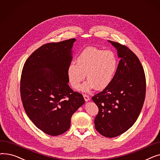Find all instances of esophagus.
I'll list each match as a JSON object with an SVG mask.
<instances>
[{"mask_svg": "<svg viewBox=\"0 0 160 160\" xmlns=\"http://www.w3.org/2000/svg\"><path fill=\"white\" fill-rule=\"evenodd\" d=\"M83 98H84V100H86V102H88V101H89V100H90V97H89V96H88V95H83Z\"/></svg>", "mask_w": 160, "mask_h": 160, "instance_id": "obj_1", "label": "esophagus"}]
</instances>
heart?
Instances as JSON below:
<instances>
[{"mask_svg":"<svg viewBox=\"0 0 160 160\" xmlns=\"http://www.w3.org/2000/svg\"><path fill=\"white\" fill-rule=\"evenodd\" d=\"M76 63L67 68V77L72 87L78 89L85 80L88 81L82 87L83 91L95 88L102 90L110 84L117 67V58L110 50L96 47H87L77 56Z\"/></svg>","mask_w":160,"mask_h":160,"instance_id":"b5f03b06","label":"heart"}]
</instances>
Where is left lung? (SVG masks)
Returning a JSON list of instances; mask_svg holds the SVG:
<instances>
[{
	"label": "left lung",
	"mask_w": 160,
	"mask_h": 160,
	"mask_svg": "<svg viewBox=\"0 0 160 160\" xmlns=\"http://www.w3.org/2000/svg\"><path fill=\"white\" fill-rule=\"evenodd\" d=\"M121 58L111 83L92 97L98 108L96 130L106 138H115L135 123L143 106L146 78L138 56L127 46L109 41Z\"/></svg>",
	"instance_id": "obj_1"
}]
</instances>
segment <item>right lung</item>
I'll list each match as a JSON object with an SVG mask.
<instances>
[{
  "instance_id": "obj_1",
  "label": "right lung",
  "mask_w": 160,
  "mask_h": 160,
  "mask_svg": "<svg viewBox=\"0 0 160 160\" xmlns=\"http://www.w3.org/2000/svg\"><path fill=\"white\" fill-rule=\"evenodd\" d=\"M74 38L48 43L25 62L20 93L25 112L36 127L50 136L70 128L72 114L85 102L82 94L68 85L67 68L72 61Z\"/></svg>"
}]
</instances>
